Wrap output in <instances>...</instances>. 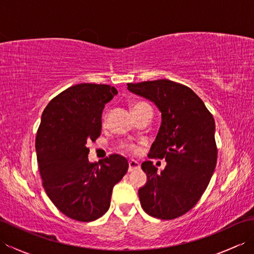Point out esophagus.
<instances>
[{"instance_id":"1","label":"esophagus","mask_w":254,"mask_h":254,"mask_svg":"<svg viewBox=\"0 0 254 254\" xmlns=\"http://www.w3.org/2000/svg\"><path fill=\"white\" fill-rule=\"evenodd\" d=\"M139 164L137 163L136 160H128V172H132V171H134V170H137V169H139Z\"/></svg>"}]
</instances>
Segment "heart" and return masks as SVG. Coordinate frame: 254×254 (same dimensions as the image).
I'll list each match as a JSON object with an SVG mask.
<instances>
[{"label":"heart","instance_id":"1","mask_svg":"<svg viewBox=\"0 0 254 254\" xmlns=\"http://www.w3.org/2000/svg\"><path fill=\"white\" fill-rule=\"evenodd\" d=\"M144 106H148V105L145 104V102H136V104H134V105L132 106V109L135 110V109H137V108H141V107H144ZM123 147L126 148V149L127 150V152L133 153V154H136V153L138 152V147L136 146L135 144L127 143V144L123 145Z\"/></svg>","mask_w":254,"mask_h":254}]
</instances>
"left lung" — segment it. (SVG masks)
<instances>
[{
    "label": "left lung",
    "mask_w": 254,
    "mask_h": 254,
    "mask_svg": "<svg viewBox=\"0 0 254 254\" xmlns=\"http://www.w3.org/2000/svg\"><path fill=\"white\" fill-rule=\"evenodd\" d=\"M127 89L155 102L163 119L148 158H165L167 166L157 172L150 160L142 164V207L159 219L180 217L198 202L216 167L214 118L191 88L169 79L128 83Z\"/></svg>",
    "instance_id": "1"
}]
</instances>
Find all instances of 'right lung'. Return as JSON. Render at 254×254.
<instances>
[{
    "mask_svg": "<svg viewBox=\"0 0 254 254\" xmlns=\"http://www.w3.org/2000/svg\"><path fill=\"white\" fill-rule=\"evenodd\" d=\"M118 90L105 84H77L53 98L42 112L36 136L37 160L47 195L65 216L93 222L110 206L112 189L127 174V160L112 154L88 161L101 133V113Z\"/></svg>",
    "mask_w": 254,
    "mask_h": 254,
    "instance_id": "1",
    "label": "right lung"
}]
</instances>
